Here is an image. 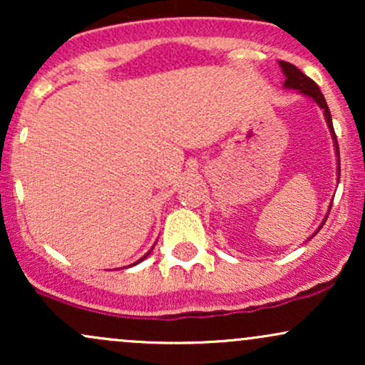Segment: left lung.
I'll return each instance as SVG.
<instances>
[{
  "mask_svg": "<svg viewBox=\"0 0 365 365\" xmlns=\"http://www.w3.org/2000/svg\"><path fill=\"white\" fill-rule=\"evenodd\" d=\"M278 63H279V66H282L283 75H284V83H283L284 89L299 91V94L307 96V98H311L312 101L321 108L322 113H324V120H326V123H328V128L331 132V139H333V144H334V154H336V161H338V180H340V149H338V140H336V135H334L333 120H331V113H329L328 104H326L324 96H322V92H321L319 87H317V83L314 82L312 78H309L307 75L300 72V70L297 68L295 65H292V63H287V61H278ZM329 209H328V215H329ZM328 215L324 216V220H322L319 228L314 232V235H316V233L322 228V225L326 223V220H328Z\"/></svg>",
  "mask_w": 365,
  "mask_h": 365,
  "instance_id": "left-lung-1",
  "label": "left lung"
}]
</instances>
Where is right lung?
Masks as SVG:
<instances>
[{
	"instance_id": "add662e5",
	"label": "right lung",
	"mask_w": 365,
	"mask_h": 365,
	"mask_svg": "<svg viewBox=\"0 0 365 365\" xmlns=\"http://www.w3.org/2000/svg\"><path fill=\"white\" fill-rule=\"evenodd\" d=\"M154 245H156V244H154ZM153 249H154V247H153ZM153 249H150V250H149V252L144 255V257H140V259H139V261H137V262H133V264H130V266H135V264H139V262H142V261H144V259H145V257H148V255H149L150 252H153Z\"/></svg>"
}]
</instances>
